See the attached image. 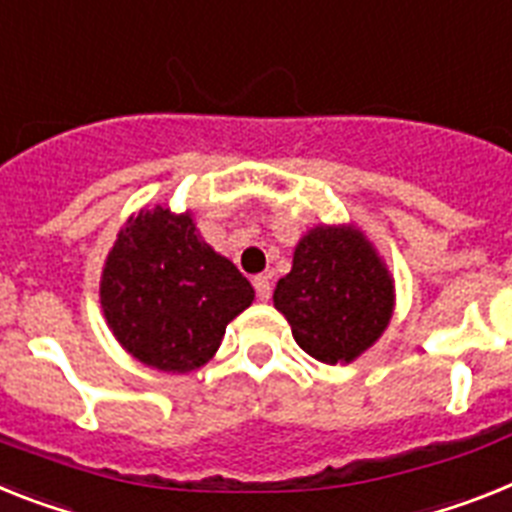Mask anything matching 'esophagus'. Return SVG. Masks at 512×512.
<instances>
[{
    "instance_id": "obj_1",
    "label": "esophagus",
    "mask_w": 512,
    "mask_h": 512,
    "mask_svg": "<svg viewBox=\"0 0 512 512\" xmlns=\"http://www.w3.org/2000/svg\"><path fill=\"white\" fill-rule=\"evenodd\" d=\"M252 286H255V291H257V299H263V302H268L270 291H273V286H270V278L268 276H255Z\"/></svg>"
}]
</instances>
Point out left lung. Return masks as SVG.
<instances>
[{"mask_svg": "<svg viewBox=\"0 0 512 512\" xmlns=\"http://www.w3.org/2000/svg\"><path fill=\"white\" fill-rule=\"evenodd\" d=\"M299 349L322 364H351L375 346L395 309L388 265L354 223H320L299 239L273 291Z\"/></svg>", "mask_w": 512, "mask_h": 512, "instance_id": "left-lung-1", "label": "left lung"}]
</instances>
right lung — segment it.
Segmentation results:
<instances>
[{
	"mask_svg": "<svg viewBox=\"0 0 512 512\" xmlns=\"http://www.w3.org/2000/svg\"><path fill=\"white\" fill-rule=\"evenodd\" d=\"M98 294L119 346L171 375L208 364L226 325L255 302L252 283L205 242L190 210L174 213L166 205L124 221Z\"/></svg>",
	"mask_w": 512,
	"mask_h": 512,
	"instance_id": "right-lung-1",
	"label": "right lung"
}]
</instances>
